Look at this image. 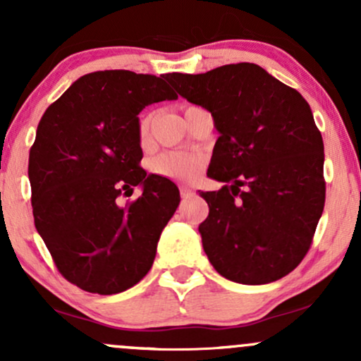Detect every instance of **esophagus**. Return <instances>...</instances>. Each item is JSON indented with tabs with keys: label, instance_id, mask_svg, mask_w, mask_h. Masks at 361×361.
<instances>
[{
	"label": "esophagus",
	"instance_id": "esophagus-1",
	"mask_svg": "<svg viewBox=\"0 0 361 361\" xmlns=\"http://www.w3.org/2000/svg\"><path fill=\"white\" fill-rule=\"evenodd\" d=\"M180 195L181 198H190L193 197V190L188 188V186H180Z\"/></svg>",
	"mask_w": 361,
	"mask_h": 361
}]
</instances>
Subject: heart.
<instances>
[{
    "mask_svg": "<svg viewBox=\"0 0 361 361\" xmlns=\"http://www.w3.org/2000/svg\"><path fill=\"white\" fill-rule=\"evenodd\" d=\"M151 135V115L140 118L139 137L140 142L146 144ZM152 173L164 178H173L180 181H192L198 176L202 169V157L192 152L166 151L154 157L151 163Z\"/></svg>",
    "mask_w": 361,
    "mask_h": 361,
    "instance_id": "1",
    "label": "heart"
}]
</instances>
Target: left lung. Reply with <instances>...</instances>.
<instances>
[{
	"label": "left lung",
	"mask_w": 361,
	"mask_h": 361,
	"mask_svg": "<svg viewBox=\"0 0 361 361\" xmlns=\"http://www.w3.org/2000/svg\"><path fill=\"white\" fill-rule=\"evenodd\" d=\"M166 80L209 110L221 134L207 175L224 186L200 192L209 261L235 283L283 279L307 255L324 210V144L309 103L251 62Z\"/></svg>",
	"instance_id": "8db88e82"
}]
</instances>
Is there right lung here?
I'll use <instances>...</instances> for the list:
<instances>
[{"mask_svg": "<svg viewBox=\"0 0 361 361\" xmlns=\"http://www.w3.org/2000/svg\"><path fill=\"white\" fill-rule=\"evenodd\" d=\"M161 78L126 69L85 74L37 127L28 157L37 233L61 275L86 292L111 295L139 283L180 204L171 180L139 166L137 115L178 98ZM134 185L143 195L118 206Z\"/></svg>", "mask_w": 361, "mask_h": 361, "instance_id": "add662e5", "label": "right lung"}]
</instances>
